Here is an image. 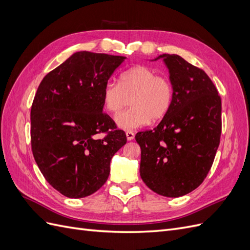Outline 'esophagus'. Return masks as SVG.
Listing matches in <instances>:
<instances>
[{
    "label": "esophagus",
    "mask_w": 250,
    "mask_h": 250,
    "mask_svg": "<svg viewBox=\"0 0 250 250\" xmlns=\"http://www.w3.org/2000/svg\"><path fill=\"white\" fill-rule=\"evenodd\" d=\"M126 137H127V140H128V141L133 140V139H134V132H133V131H130V130L126 131Z\"/></svg>",
    "instance_id": "obj_1"
}]
</instances>
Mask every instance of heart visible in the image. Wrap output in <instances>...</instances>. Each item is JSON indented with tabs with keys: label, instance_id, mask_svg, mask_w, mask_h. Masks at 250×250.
<instances>
[{
	"label": "heart",
	"instance_id": "heart-1",
	"mask_svg": "<svg viewBox=\"0 0 250 250\" xmlns=\"http://www.w3.org/2000/svg\"><path fill=\"white\" fill-rule=\"evenodd\" d=\"M174 90L171 80L153 67L138 64L124 71L119 83L107 82L102 92L104 108L117 116L129 99L130 108L116 118L117 125L132 130L147 125L150 120L163 119L172 107Z\"/></svg>",
	"mask_w": 250,
	"mask_h": 250
}]
</instances>
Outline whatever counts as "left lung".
Returning a JSON list of instances; mask_svg holds the SVG:
<instances>
[{"instance_id":"8db88e82","label":"left lung","mask_w":250,"mask_h":250,"mask_svg":"<svg viewBox=\"0 0 250 250\" xmlns=\"http://www.w3.org/2000/svg\"><path fill=\"white\" fill-rule=\"evenodd\" d=\"M173 104L153 130L138 132L140 174L153 192L179 197L206 179L220 144L221 98L207 73L175 54H163Z\"/></svg>"}]
</instances>
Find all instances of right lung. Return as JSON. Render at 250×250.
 Segmentation results:
<instances>
[{
  "mask_svg": "<svg viewBox=\"0 0 250 250\" xmlns=\"http://www.w3.org/2000/svg\"><path fill=\"white\" fill-rule=\"evenodd\" d=\"M123 56L81 51L48 73L31 106V148L43 177L60 194L82 198L106 183L127 139L103 112L102 92ZM98 133H104L97 139Z\"/></svg>",
  "mask_w": 250,
  "mask_h": 250,
  "instance_id": "1",
  "label": "right lung"
}]
</instances>
